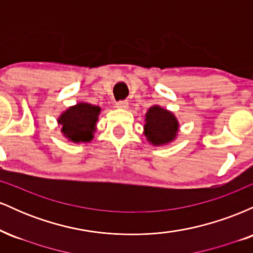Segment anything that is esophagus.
Here are the masks:
<instances>
[{
	"label": "esophagus",
	"instance_id": "obj_1",
	"mask_svg": "<svg viewBox=\"0 0 253 253\" xmlns=\"http://www.w3.org/2000/svg\"><path fill=\"white\" fill-rule=\"evenodd\" d=\"M117 108L127 109L128 108V102H127V101H119V102H117Z\"/></svg>",
	"mask_w": 253,
	"mask_h": 253
}]
</instances>
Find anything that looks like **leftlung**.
<instances>
[{"mask_svg": "<svg viewBox=\"0 0 253 253\" xmlns=\"http://www.w3.org/2000/svg\"><path fill=\"white\" fill-rule=\"evenodd\" d=\"M145 123L144 134L156 146L171 143L178 133V121L175 115L159 106H153L147 110Z\"/></svg>", "mask_w": 253, "mask_h": 253, "instance_id": "obj_1", "label": "left lung"}]
</instances>
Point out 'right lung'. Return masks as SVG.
I'll list each match as a JSON object with an SVG mask.
<instances>
[{
    "mask_svg": "<svg viewBox=\"0 0 253 253\" xmlns=\"http://www.w3.org/2000/svg\"><path fill=\"white\" fill-rule=\"evenodd\" d=\"M101 108L90 103L80 102L70 107L58 118L62 133L72 143H89L94 138Z\"/></svg>",
    "mask_w": 253,
    "mask_h": 253,
    "instance_id": "right-lung-1",
    "label": "right lung"
}]
</instances>
